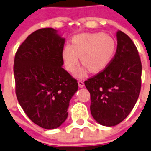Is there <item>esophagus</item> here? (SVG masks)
<instances>
[{
    "label": "esophagus",
    "mask_w": 151,
    "mask_h": 151,
    "mask_svg": "<svg viewBox=\"0 0 151 151\" xmlns=\"http://www.w3.org/2000/svg\"><path fill=\"white\" fill-rule=\"evenodd\" d=\"M78 85H79V86L81 87V88H82V87H83V86H84V83H83V81H78Z\"/></svg>",
    "instance_id": "esophagus-1"
}]
</instances>
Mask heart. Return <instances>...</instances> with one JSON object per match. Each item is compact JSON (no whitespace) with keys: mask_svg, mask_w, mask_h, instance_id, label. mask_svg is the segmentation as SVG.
I'll use <instances>...</instances> for the list:
<instances>
[{"mask_svg":"<svg viewBox=\"0 0 151 151\" xmlns=\"http://www.w3.org/2000/svg\"><path fill=\"white\" fill-rule=\"evenodd\" d=\"M115 51V42L111 36L102 32L81 33L72 39V44L65 45L62 58L67 70L73 72L79 65V59L84 67L75 72L76 77L82 78L89 71L97 73L106 68Z\"/></svg>","mask_w":151,"mask_h":151,"instance_id":"1","label":"heart"}]
</instances>
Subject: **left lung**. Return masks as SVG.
<instances>
[{"label": "left lung", "instance_id": "left-lung-1", "mask_svg": "<svg viewBox=\"0 0 151 151\" xmlns=\"http://www.w3.org/2000/svg\"><path fill=\"white\" fill-rule=\"evenodd\" d=\"M117 49L109 65L84 82L90 93V112L99 124L114 126L134 108L141 86V59L135 45L126 34L116 32Z\"/></svg>", "mask_w": 151, "mask_h": 151}]
</instances>
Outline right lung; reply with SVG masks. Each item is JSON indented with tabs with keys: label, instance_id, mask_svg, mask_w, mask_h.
I'll return each mask as SVG.
<instances>
[{
	"label": "right lung",
	"instance_id": "add662e5",
	"mask_svg": "<svg viewBox=\"0 0 151 151\" xmlns=\"http://www.w3.org/2000/svg\"><path fill=\"white\" fill-rule=\"evenodd\" d=\"M65 39L53 28L30 34L14 58L16 94L25 113L45 129L60 127L78 83L62 68Z\"/></svg>",
	"mask_w": 151,
	"mask_h": 151
}]
</instances>
